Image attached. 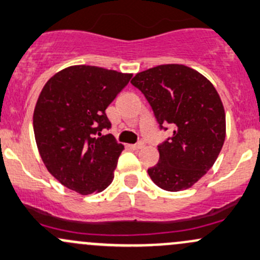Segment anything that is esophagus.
Wrapping results in <instances>:
<instances>
[{"mask_svg":"<svg viewBox=\"0 0 260 260\" xmlns=\"http://www.w3.org/2000/svg\"><path fill=\"white\" fill-rule=\"evenodd\" d=\"M143 147H144L143 142H139V143H137V144H132V146H131V148L135 149V151H138V149H142Z\"/></svg>","mask_w":260,"mask_h":260,"instance_id":"1","label":"esophagus"}]
</instances>
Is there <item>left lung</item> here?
Wrapping results in <instances>:
<instances>
[{"label": "left lung", "instance_id": "obj_1", "mask_svg": "<svg viewBox=\"0 0 260 260\" xmlns=\"http://www.w3.org/2000/svg\"><path fill=\"white\" fill-rule=\"evenodd\" d=\"M131 83L144 94L157 122L172 124V138L158 146L151 179L169 192L196 184L212 168L225 139V112L209 80L184 64H160L139 72ZM167 129V128H166Z\"/></svg>", "mask_w": 260, "mask_h": 260}]
</instances>
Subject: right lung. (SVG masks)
Segmentation results:
<instances>
[{"label":"right lung","mask_w":260,"mask_h":260,"mask_svg":"<svg viewBox=\"0 0 260 260\" xmlns=\"http://www.w3.org/2000/svg\"><path fill=\"white\" fill-rule=\"evenodd\" d=\"M132 73L97 66H71L53 75L34 112L37 148L47 171L82 196L100 193L112 183L124 146L112 135L106 109Z\"/></svg>","instance_id":"right-lung-1"}]
</instances>
